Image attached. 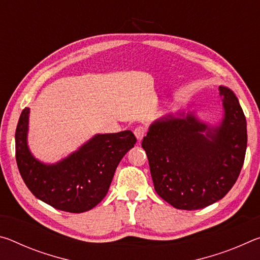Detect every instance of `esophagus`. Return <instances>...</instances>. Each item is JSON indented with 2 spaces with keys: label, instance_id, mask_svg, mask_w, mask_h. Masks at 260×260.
Wrapping results in <instances>:
<instances>
[{
  "label": "esophagus",
  "instance_id": "esophagus-1",
  "mask_svg": "<svg viewBox=\"0 0 260 260\" xmlns=\"http://www.w3.org/2000/svg\"><path fill=\"white\" fill-rule=\"evenodd\" d=\"M146 132H147L146 127H143V126L136 127V128L134 129V134L136 136V139H138V141H141L143 139V136L146 135Z\"/></svg>",
  "mask_w": 260,
  "mask_h": 260
}]
</instances>
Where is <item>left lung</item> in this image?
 I'll return each mask as SVG.
<instances>
[{
  "instance_id": "left-lung-1",
  "label": "left lung",
  "mask_w": 260,
  "mask_h": 260,
  "mask_svg": "<svg viewBox=\"0 0 260 260\" xmlns=\"http://www.w3.org/2000/svg\"><path fill=\"white\" fill-rule=\"evenodd\" d=\"M223 118L215 127L195 113L167 114L142 141L156 192L175 209L199 210L221 200L244 162L246 120L239 100L220 86Z\"/></svg>"
}]
</instances>
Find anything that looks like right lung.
Wrapping results in <instances>:
<instances>
[{
  "label": "right lung",
  "mask_w": 260,
  "mask_h": 260,
  "mask_svg": "<svg viewBox=\"0 0 260 260\" xmlns=\"http://www.w3.org/2000/svg\"><path fill=\"white\" fill-rule=\"evenodd\" d=\"M29 109L25 108L16 128V160L30 192L60 211L81 213L95 208L108 193L121 158L134 147L131 131L96 134L64 159L45 164L27 146Z\"/></svg>",
  "instance_id": "1"
}]
</instances>
